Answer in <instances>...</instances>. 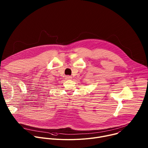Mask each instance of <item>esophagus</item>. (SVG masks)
Instances as JSON below:
<instances>
[{"label":"esophagus","instance_id":"esophagus-1","mask_svg":"<svg viewBox=\"0 0 148 148\" xmlns=\"http://www.w3.org/2000/svg\"><path fill=\"white\" fill-rule=\"evenodd\" d=\"M71 78H72L71 76H70V75H67L66 77V79H71Z\"/></svg>","mask_w":148,"mask_h":148}]
</instances>
